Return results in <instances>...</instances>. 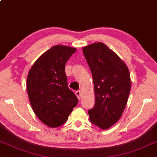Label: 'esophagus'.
<instances>
[{
    "label": "esophagus",
    "mask_w": 157,
    "mask_h": 157,
    "mask_svg": "<svg viewBox=\"0 0 157 157\" xmlns=\"http://www.w3.org/2000/svg\"><path fill=\"white\" fill-rule=\"evenodd\" d=\"M75 94H76V96H77L78 99L80 100V98H81V91H76L75 92Z\"/></svg>",
    "instance_id": "esophagus-1"
}]
</instances>
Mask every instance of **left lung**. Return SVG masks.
Here are the masks:
<instances>
[{
  "instance_id": "8db88e82",
  "label": "left lung",
  "mask_w": 157,
  "mask_h": 157,
  "mask_svg": "<svg viewBox=\"0 0 157 157\" xmlns=\"http://www.w3.org/2000/svg\"><path fill=\"white\" fill-rule=\"evenodd\" d=\"M82 52L91 70L96 102L88 111L90 120L100 128L108 129L122 116L131 87L126 63L102 42L83 47Z\"/></svg>"
}]
</instances>
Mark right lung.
I'll return each instance as SVG.
<instances>
[{"label": "right lung", "mask_w": 157, "mask_h": 157, "mask_svg": "<svg viewBox=\"0 0 157 157\" xmlns=\"http://www.w3.org/2000/svg\"><path fill=\"white\" fill-rule=\"evenodd\" d=\"M76 48L56 45L40 56L29 70L27 93L41 122L56 128L66 122L77 105V97L67 86L65 65Z\"/></svg>", "instance_id": "obj_1"}]
</instances>
